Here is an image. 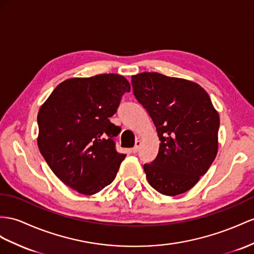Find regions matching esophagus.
Here are the masks:
<instances>
[{"label":"esophagus","mask_w":254,"mask_h":254,"mask_svg":"<svg viewBox=\"0 0 254 254\" xmlns=\"http://www.w3.org/2000/svg\"><path fill=\"white\" fill-rule=\"evenodd\" d=\"M140 145H141V141H140V140H136V141H135V146L133 147V149H132V151H133L134 153H136V152H137V151L139 150V148H140Z\"/></svg>","instance_id":"34e87169"}]
</instances>
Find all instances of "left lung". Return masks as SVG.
<instances>
[{"label": "left lung", "mask_w": 254, "mask_h": 254, "mask_svg": "<svg viewBox=\"0 0 254 254\" xmlns=\"http://www.w3.org/2000/svg\"><path fill=\"white\" fill-rule=\"evenodd\" d=\"M133 93L157 127L159 153L144 165L148 183L175 196L190 190L218 152L220 118L199 84L159 73L132 76Z\"/></svg>", "instance_id": "left-lung-1"}]
</instances>
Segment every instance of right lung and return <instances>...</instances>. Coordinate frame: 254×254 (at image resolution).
<instances>
[{"label": "right lung", "instance_id": "1", "mask_svg": "<svg viewBox=\"0 0 254 254\" xmlns=\"http://www.w3.org/2000/svg\"><path fill=\"white\" fill-rule=\"evenodd\" d=\"M131 86L125 77L101 74L71 78L53 91L37 115V145L63 184L84 195L116 178L126 154L117 152L121 131L109 121Z\"/></svg>", "mask_w": 254, "mask_h": 254}]
</instances>
